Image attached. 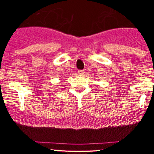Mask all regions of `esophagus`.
Instances as JSON below:
<instances>
[{"label": "esophagus", "instance_id": "esophagus-1", "mask_svg": "<svg viewBox=\"0 0 154 154\" xmlns=\"http://www.w3.org/2000/svg\"><path fill=\"white\" fill-rule=\"evenodd\" d=\"M84 73H85L84 70H79V71H78V75H84Z\"/></svg>", "mask_w": 154, "mask_h": 154}]
</instances>
